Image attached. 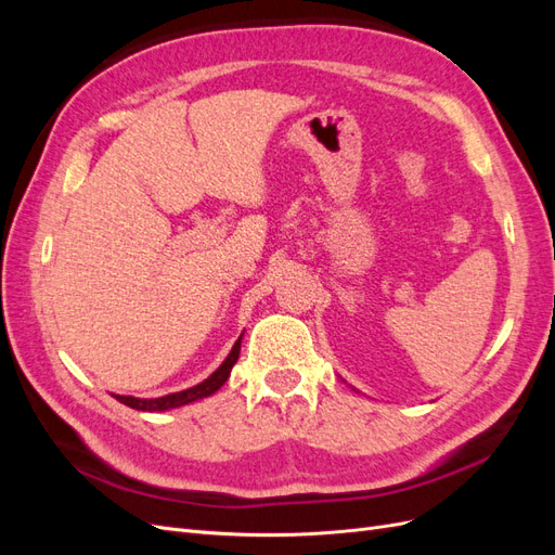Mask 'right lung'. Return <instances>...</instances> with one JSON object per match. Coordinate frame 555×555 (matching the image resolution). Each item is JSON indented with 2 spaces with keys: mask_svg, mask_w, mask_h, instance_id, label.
I'll return each instance as SVG.
<instances>
[{
  "mask_svg": "<svg viewBox=\"0 0 555 555\" xmlns=\"http://www.w3.org/2000/svg\"><path fill=\"white\" fill-rule=\"evenodd\" d=\"M238 354H241V338L236 340V345H233L231 354L224 359V363L217 367V371L204 379L201 384L192 386V389H184V391H178V393H169V396H162V398H133V396H115V400H120L122 405L131 408V410H141V412H164V410H173V408H180V405H188V402H194L198 398H208L212 396L220 386L229 379L231 375V367L233 363L238 361Z\"/></svg>",
  "mask_w": 555,
  "mask_h": 555,
  "instance_id": "1",
  "label": "right lung"
}]
</instances>
